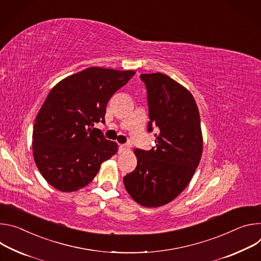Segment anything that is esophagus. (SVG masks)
Masks as SVG:
<instances>
[{"label":"esophagus","instance_id":"esophagus-1","mask_svg":"<svg viewBox=\"0 0 261 261\" xmlns=\"http://www.w3.org/2000/svg\"><path fill=\"white\" fill-rule=\"evenodd\" d=\"M128 150V146L127 145H124V144H122V145H119V152L122 153L124 151Z\"/></svg>","mask_w":261,"mask_h":261}]
</instances>
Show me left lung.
<instances>
[{"label": "left lung", "instance_id": "1", "mask_svg": "<svg viewBox=\"0 0 261 261\" xmlns=\"http://www.w3.org/2000/svg\"><path fill=\"white\" fill-rule=\"evenodd\" d=\"M146 86L148 132L155 147L135 149L137 167L123 177L130 197L146 207L163 206L189 185L199 165L203 140L197 103L191 92L161 72L140 75Z\"/></svg>", "mask_w": 261, "mask_h": 261}]
</instances>
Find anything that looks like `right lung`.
<instances>
[{"instance_id":"obj_1","label":"right lung","mask_w":261,"mask_h":261,"mask_svg":"<svg viewBox=\"0 0 261 261\" xmlns=\"http://www.w3.org/2000/svg\"><path fill=\"white\" fill-rule=\"evenodd\" d=\"M134 70L89 67L58 83L40 108L33 127V156L43 178L61 192L90 184L101 163L118 150L100 129L112 95Z\"/></svg>"}]
</instances>
